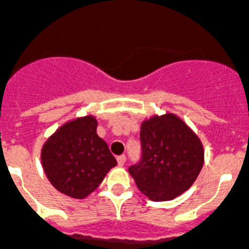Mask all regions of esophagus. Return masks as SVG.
Returning <instances> with one entry per match:
<instances>
[{"label": "esophagus", "instance_id": "obj_1", "mask_svg": "<svg viewBox=\"0 0 249 249\" xmlns=\"http://www.w3.org/2000/svg\"><path fill=\"white\" fill-rule=\"evenodd\" d=\"M125 162H126V156H125V155H120L119 158H118V163H119L120 166H124Z\"/></svg>", "mask_w": 249, "mask_h": 249}]
</instances>
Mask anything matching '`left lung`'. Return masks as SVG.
Returning <instances> with one entry per match:
<instances>
[{"label":"left lung","instance_id":"1","mask_svg":"<svg viewBox=\"0 0 249 249\" xmlns=\"http://www.w3.org/2000/svg\"><path fill=\"white\" fill-rule=\"evenodd\" d=\"M141 160L129 167L145 196L169 201L190 189L203 166L198 136L175 114L151 116L140 130Z\"/></svg>","mask_w":249,"mask_h":249}]
</instances>
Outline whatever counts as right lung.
<instances>
[{"mask_svg":"<svg viewBox=\"0 0 249 249\" xmlns=\"http://www.w3.org/2000/svg\"><path fill=\"white\" fill-rule=\"evenodd\" d=\"M93 115L66 123L42 147V166L49 182L62 194L86 198L102 183L116 160L97 134Z\"/></svg>","mask_w":249,"mask_h":249,"instance_id":"1","label":"right lung"}]
</instances>
